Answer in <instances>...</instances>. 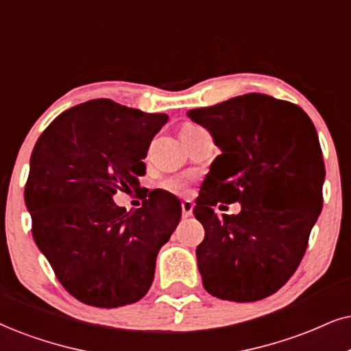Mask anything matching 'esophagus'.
Instances as JSON below:
<instances>
[{
	"label": "esophagus",
	"mask_w": 351,
	"mask_h": 351,
	"mask_svg": "<svg viewBox=\"0 0 351 351\" xmlns=\"http://www.w3.org/2000/svg\"><path fill=\"white\" fill-rule=\"evenodd\" d=\"M193 211V203L190 200H184L182 202V216L184 218H189Z\"/></svg>",
	"instance_id": "34e87169"
}]
</instances>
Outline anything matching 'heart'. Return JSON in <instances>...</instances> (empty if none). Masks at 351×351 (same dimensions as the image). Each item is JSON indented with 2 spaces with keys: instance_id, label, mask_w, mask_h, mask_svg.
Instances as JSON below:
<instances>
[{
  "instance_id": "b5f03b06",
  "label": "heart",
  "mask_w": 351,
  "mask_h": 351,
  "mask_svg": "<svg viewBox=\"0 0 351 351\" xmlns=\"http://www.w3.org/2000/svg\"><path fill=\"white\" fill-rule=\"evenodd\" d=\"M190 130H198V127L195 125H185L182 132H190ZM162 189L167 190V192L171 193H182L185 192V189H187V182L182 179H169L166 182H162Z\"/></svg>"
}]
</instances>
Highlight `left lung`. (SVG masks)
<instances>
[{
	"label": "left lung",
	"mask_w": 351,
	"mask_h": 351,
	"mask_svg": "<svg viewBox=\"0 0 351 351\" xmlns=\"http://www.w3.org/2000/svg\"><path fill=\"white\" fill-rule=\"evenodd\" d=\"M187 115L221 149L193 208L205 228L197 247L203 287L219 300H263L296 271L322 210L326 167L313 120L296 104L257 93ZM234 201L237 215L214 213Z\"/></svg>",
	"instance_id": "left-lung-1"
}]
</instances>
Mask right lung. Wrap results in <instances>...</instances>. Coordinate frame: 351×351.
I'll return each instance as SVG.
<instances>
[{"label": "right lung", "instance_id": "right-lung-1", "mask_svg": "<svg viewBox=\"0 0 351 351\" xmlns=\"http://www.w3.org/2000/svg\"><path fill=\"white\" fill-rule=\"evenodd\" d=\"M167 120L94 99L60 114L34 146L24 190L34 241L84 304H132L153 283L159 249L182 216L180 200L156 189L127 211L112 197L140 192L143 159Z\"/></svg>", "mask_w": 351, "mask_h": 351}]
</instances>
